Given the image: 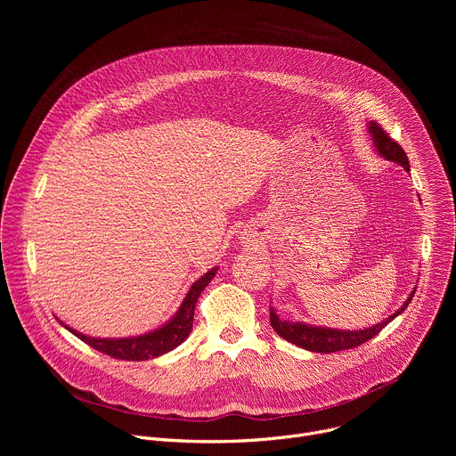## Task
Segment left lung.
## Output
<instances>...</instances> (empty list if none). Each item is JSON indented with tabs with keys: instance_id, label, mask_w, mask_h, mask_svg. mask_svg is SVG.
<instances>
[{
	"instance_id": "1",
	"label": "left lung",
	"mask_w": 456,
	"mask_h": 456,
	"mask_svg": "<svg viewBox=\"0 0 456 456\" xmlns=\"http://www.w3.org/2000/svg\"><path fill=\"white\" fill-rule=\"evenodd\" d=\"M368 134L371 135L373 146L377 150V153L380 157H384L386 160H392L401 164L406 171H410V162L408 157L404 153V150L389 137L384 129L375 122L370 120L368 122ZM417 289V287H415ZM415 289L411 290V294L408 296V299L404 301V305L389 317L382 319L380 322L373 324L370 329H362V330H338V329H324V327H312V324L306 322H296V321H287V319H280V315L276 314L274 306L271 308V324L273 329L276 330V334L280 338H283L285 341L305 348L308 352H315V354H332V352H341V350H350L355 346H361L362 343H366L368 339L375 338L384 327H387L399 314H403L410 301L415 296Z\"/></svg>"
}]
</instances>
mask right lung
I'll use <instances>...</instances> for the list:
<instances>
[{
  "mask_svg": "<svg viewBox=\"0 0 456 456\" xmlns=\"http://www.w3.org/2000/svg\"><path fill=\"white\" fill-rule=\"evenodd\" d=\"M218 267L211 269L209 273H206L200 280H197L192 283V287L189 289V292L185 294L180 308L176 310V314L166 322L162 324L160 329L142 334V336H135V338H122V339H101V338H90L85 336L74 329H70L69 324H64L62 321H59L64 329L70 330L74 336H77L81 341H85L88 346L99 350L101 354H106L110 357L115 359H122V361H148V359H155L159 355H164L171 350H175L178 345H182L189 332L192 330V317H194V306H197V301L200 297V294L204 292V289L209 285V281L215 278Z\"/></svg>",
  "mask_w": 456,
  "mask_h": 456,
  "instance_id": "obj_1",
  "label": "right lung"
}]
</instances>
